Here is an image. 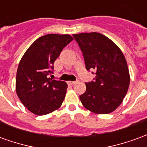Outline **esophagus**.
Here are the masks:
<instances>
[{"label": "esophagus", "instance_id": "esophagus-1", "mask_svg": "<svg viewBox=\"0 0 147 147\" xmlns=\"http://www.w3.org/2000/svg\"><path fill=\"white\" fill-rule=\"evenodd\" d=\"M76 81H68V82H67V84H68V85H74V84H76Z\"/></svg>", "mask_w": 147, "mask_h": 147}]
</instances>
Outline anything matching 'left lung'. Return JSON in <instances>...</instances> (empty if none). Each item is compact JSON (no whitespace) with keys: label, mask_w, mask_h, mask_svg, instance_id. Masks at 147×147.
Masks as SVG:
<instances>
[{"label":"left lung","mask_w":147,"mask_h":147,"mask_svg":"<svg viewBox=\"0 0 147 147\" xmlns=\"http://www.w3.org/2000/svg\"><path fill=\"white\" fill-rule=\"evenodd\" d=\"M83 52L87 70L96 71L95 80L86 83L80 96L83 105L97 114H108L123 102L130 84L126 59L112 40L97 32L73 34Z\"/></svg>","instance_id":"left-lung-1"}]
</instances>
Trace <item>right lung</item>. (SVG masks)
Wrapping results in <instances>:
<instances>
[{
  "label": "right lung",
  "mask_w": 147,
  "mask_h": 147,
  "mask_svg": "<svg viewBox=\"0 0 147 147\" xmlns=\"http://www.w3.org/2000/svg\"><path fill=\"white\" fill-rule=\"evenodd\" d=\"M73 40L69 34H49L35 40L21 58L16 90L23 105L32 113H53L63 103L67 84L48 77L62 49Z\"/></svg>",
  "instance_id": "right-lung-1"
}]
</instances>
